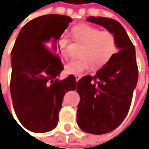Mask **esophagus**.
I'll return each mask as SVG.
<instances>
[{
  "mask_svg": "<svg viewBox=\"0 0 149 149\" xmlns=\"http://www.w3.org/2000/svg\"><path fill=\"white\" fill-rule=\"evenodd\" d=\"M75 77H76L77 81H78L79 80L81 79V75H76V76H75Z\"/></svg>",
  "mask_w": 149,
  "mask_h": 149,
  "instance_id": "1",
  "label": "esophagus"
}]
</instances>
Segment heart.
<instances>
[{
    "instance_id": "1",
    "label": "heart",
    "mask_w": 149,
    "mask_h": 149,
    "mask_svg": "<svg viewBox=\"0 0 149 149\" xmlns=\"http://www.w3.org/2000/svg\"><path fill=\"white\" fill-rule=\"evenodd\" d=\"M72 34L74 40L82 43L83 46L80 51L81 58L72 59L65 66L68 74L82 75L91 65L94 68H100L117 53V39L111 32L101 31L89 24H80L72 28ZM69 43L70 39L65 34L58 40L60 54L65 59L69 56Z\"/></svg>"
}]
</instances>
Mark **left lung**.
<instances>
[{
	"label": "left lung",
	"instance_id": "8db88e82",
	"mask_svg": "<svg viewBox=\"0 0 149 149\" xmlns=\"http://www.w3.org/2000/svg\"><path fill=\"white\" fill-rule=\"evenodd\" d=\"M86 20L113 33L120 49L95 76L82 77L77 85L79 127L90 134H106L119 126L129 112L138 81L135 49L117 20L92 16Z\"/></svg>",
	"mask_w": 149,
	"mask_h": 149
}]
</instances>
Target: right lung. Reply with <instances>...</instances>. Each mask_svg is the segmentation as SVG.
<instances>
[{
    "label": "right lung",
    "mask_w": 149,
    "mask_h": 149,
    "mask_svg": "<svg viewBox=\"0 0 149 149\" xmlns=\"http://www.w3.org/2000/svg\"><path fill=\"white\" fill-rule=\"evenodd\" d=\"M72 18L47 15L32 19L20 30L11 52L10 94L19 121L36 133L57 126L65 93L74 91L73 75L59 81L63 70L56 40Z\"/></svg>",
    "instance_id": "add662e5"
}]
</instances>
